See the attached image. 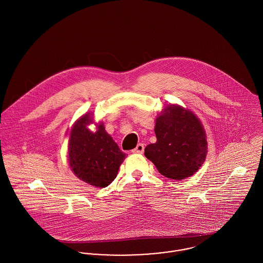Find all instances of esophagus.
<instances>
[{
    "label": "esophagus",
    "mask_w": 263,
    "mask_h": 263,
    "mask_svg": "<svg viewBox=\"0 0 263 263\" xmlns=\"http://www.w3.org/2000/svg\"><path fill=\"white\" fill-rule=\"evenodd\" d=\"M132 152H133V153H139V154H142V153L144 152V144L139 143V144L136 146V148L132 150Z\"/></svg>",
    "instance_id": "obj_1"
}]
</instances>
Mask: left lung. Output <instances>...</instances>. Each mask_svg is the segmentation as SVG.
<instances>
[{"label":"left lung","instance_id":"1","mask_svg":"<svg viewBox=\"0 0 263 263\" xmlns=\"http://www.w3.org/2000/svg\"><path fill=\"white\" fill-rule=\"evenodd\" d=\"M157 141L145 148V156L163 176L183 180L195 174L207 155L205 129L199 118L177 104L167 105L157 115Z\"/></svg>","mask_w":263,"mask_h":263}]
</instances>
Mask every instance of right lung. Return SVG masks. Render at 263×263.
<instances>
[{"instance_id": "add662e5", "label": "right lung", "mask_w": 263, "mask_h": 263, "mask_svg": "<svg viewBox=\"0 0 263 263\" xmlns=\"http://www.w3.org/2000/svg\"><path fill=\"white\" fill-rule=\"evenodd\" d=\"M93 123L94 115L87 112L67 131L68 164L80 180L104 188L116 178L126 154L106 132L103 122L95 124V131L88 128Z\"/></svg>"}]
</instances>
